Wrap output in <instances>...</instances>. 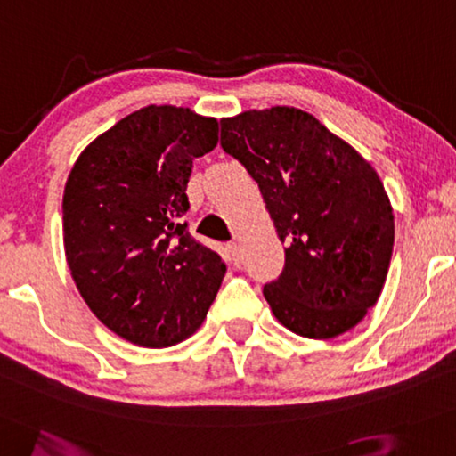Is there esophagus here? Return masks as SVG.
Returning a JSON list of instances; mask_svg holds the SVG:
<instances>
[{
    "label": "esophagus",
    "mask_w": 456,
    "mask_h": 456,
    "mask_svg": "<svg viewBox=\"0 0 456 456\" xmlns=\"http://www.w3.org/2000/svg\"><path fill=\"white\" fill-rule=\"evenodd\" d=\"M227 251H229V257H231V260H233L235 266H240L241 260H243L240 241H229V243H227Z\"/></svg>",
    "instance_id": "esophagus-1"
}]
</instances>
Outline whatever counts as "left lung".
I'll use <instances>...</instances> for the list:
<instances>
[{"label": "left lung", "mask_w": 456, "mask_h": 456, "mask_svg": "<svg viewBox=\"0 0 456 456\" xmlns=\"http://www.w3.org/2000/svg\"><path fill=\"white\" fill-rule=\"evenodd\" d=\"M221 147L257 182L284 248L264 287L284 328L330 339L375 307L395 241L389 196L372 166L293 106L221 120Z\"/></svg>", "instance_id": "left-lung-1"}]
</instances>
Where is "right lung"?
Masks as SVG:
<instances>
[{"mask_svg": "<svg viewBox=\"0 0 456 456\" xmlns=\"http://www.w3.org/2000/svg\"><path fill=\"white\" fill-rule=\"evenodd\" d=\"M216 141L215 118L151 104L94 139L67 178L71 276L92 314L126 342L180 344L219 293L225 262L184 223L192 163Z\"/></svg>", "mask_w": 456, "mask_h": 456, "instance_id": "obj_1", "label": "right lung"}]
</instances>
